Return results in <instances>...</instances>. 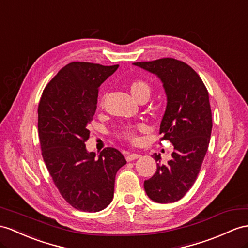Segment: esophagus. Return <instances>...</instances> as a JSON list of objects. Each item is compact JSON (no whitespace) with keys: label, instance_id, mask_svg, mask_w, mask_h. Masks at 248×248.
Segmentation results:
<instances>
[{"label":"esophagus","instance_id":"1","mask_svg":"<svg viewBox=\"0 0 248 248\" xmlns=\"http://www.w3.org/2000/svg\"><path fill=\"white\" fill-rule=\"evenodd\" d=\"M140 155L139 154H129V155H126V160H127L128 162H130V161H134V160H137V159H139L140 158Z\"/></svg>","mask_w":248,"mask_h":248}]
</instances>
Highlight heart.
Listing matches in <instances>:
<instances>
[{
    "label": "heart",
    "instance_id": "heart-1",
    "mask_svg": "<svg viewBox=\"0 0 248 248\" xmlns=\"http://www.w3.org/2000/svg\"><path fill=\"white\" fill-rule=\"evenodd\" d=\"M130 92L137 99L141 98L143 95L149 96L150 85L144 80H135L130 84ZM140 127L141 126H124V127L121 128V130L119 131V137L131 143H137L139 141V138L137 136V129Z\"/></svg>",
    "mask_w": 248,
    "mask_h": 248
}]
</instances>
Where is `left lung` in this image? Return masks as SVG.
<instances>
[{
  "label": "left lung",
  "mask_w": 248,
  "mask_h": 248,
  "mask_svg": "<svg viewBox=\"0 0 248 248\" xmlns=\"http://www.w3.org/2000/svg\"><path fill=\"white\" fill-rule=\"evenodd\" d=\"M134 65L155 74L163 83L167 105L160 125L161 141H170L174 149L166 165L156 164L144 188L156 203L176 202L194 185L208 149L213 128L208 92L197 72L179 60L163 58ZM153 156L161 160V155Z\"/></svg>",
  "instance_id": "8db88e82"
}]
</instances>
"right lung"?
<instances>
[{"label":"right lung","mask_w":248,"mask_h":248,"mask_svg":"<svg viewBox=\"0 0 248 248\" xmlns=\"http://www.w3.org/2000/svg\"><path fill=\"white\" fill-rule=\"evenodd\" d=\"M118 67L69 63L47 84L39 103V139L47 170L65 200L88 213L110 204L117 171L126 164L116 148L103 149L96 159L85 145L99 87Z\"/></svg>","instance_id":"add662e5"}]
</instances>
